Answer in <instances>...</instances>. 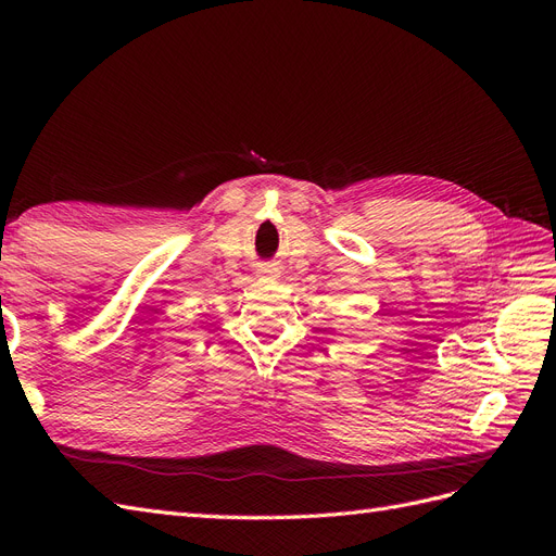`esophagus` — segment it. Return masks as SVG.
<instances>
[{
  "instance_id": "34e87169",
  "label": "esophagus",
  "mask_w": 556,
  "mask_h": 556,
  "mask_svg": "<svg viewBox=\"0 0 556 556\" xmlns=\"http://www.w3.org/2000/svg\"><path fill=\"white\" fill-rule=\"evenodd\" d=\"M257 271H260V274H266V276H271V278H276V276H278V268H276V264H260Z\"/></svg>"
}]
</instances>
